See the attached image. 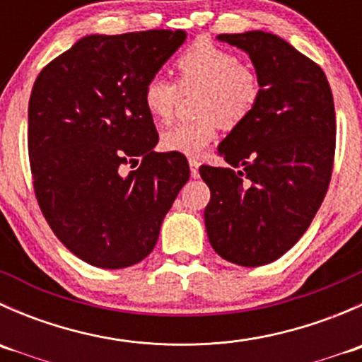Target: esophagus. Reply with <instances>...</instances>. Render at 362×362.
I'll use <instances>...</instances> for the list:
<instances>
[{
    "label": "esophagus",
    "mask_w": 362,
    "mask_h": 362,
    "mask_svg": "<svg viewBox=\"0 0 362 362\" xmlns=\"http://www.w3.org/2000/svg\"><path fill=\"white\" fill-rule=\"evenodd\" d=\"M199 160L198 159H189V166H191V177L198 178L199 177Z\"/></svg>",
    "instance_id": "obj_1"
}]
</instances>
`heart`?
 Listing matches in <instances>:
<instances>
[{"instance_id": "b5f03b06", "label": "heart", "mask_w": 362, "mask_h": 362, "mask_svg": "<svg viewBox=\"0 0 362 362\" xmlns=\"http://www.w3.org/2000/svg\"><path fill=\"white\" fill-rule=\"evenodd\" d=\"M182 89L202 86L198 96L199 117L178 122L160 134V147L166 152L198 158L215 141L218 122L233 127L242 122L259 98L255 73L242 64L229 50L199 40L175 61ZM178 87L156 75L144 87V105L154 119L166 122L173 115Z\"/></svg>"}]
</instances>
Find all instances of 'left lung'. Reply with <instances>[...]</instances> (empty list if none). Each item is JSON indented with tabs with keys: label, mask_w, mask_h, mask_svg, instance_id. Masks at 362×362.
Masks as SVG:
<instances>
[{
	"label": "left lung",
	"mask_w": 362,
	"mask_h": 362,
	"mask_svg": "<svg viewBox=\"0 0 362 362\" xmlns=\"http://www.w3.org/2000/svg\"><path fill=\"white\" fill-rule=\"evenodd\" d=\"M250 57L259 98L218 145L229 168L202 166L210 187V245L235 264H268L308 229L322 204L334 158V103L313 61L264 31L218 35Z\"/></svg>",
	"instance_id": "obj_1"
}]
</instances>
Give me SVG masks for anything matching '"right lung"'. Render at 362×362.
Masks as SVG:
<instances>
[{
	"label": "right lung",
	"instance_id": "add662e5",
	"mask_svg": "<svg viewBox=\"0 0 362 362\" xmlns=\"http://www.w3.org/2000/svg\"><path fill=\"white\" fill-rule=\"evenodd\" d=\"M184 31L87 35L40 71L28 108L35 192L54 235L87 264L133 266L189 180L185 156L158 154L144 87ZM140 162L139 165L137 163ZM136 170L124 174L125 166Z\"/></svg>",
	"mask_w": 362,
	"mask_h": 362
}]
</instances>
